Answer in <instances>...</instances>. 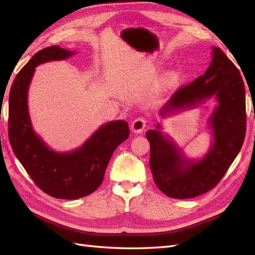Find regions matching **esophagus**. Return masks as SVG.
I'll list each match as a JSON object with an SVG mask.
<instances>
[{
	"mask_svg": "<svg viewBox=\"0 0 255 255\" xmlns=\"http://www.w3.org/2000/svg\"><path fill=\"white\" fill-rule=\"evenodd\" d=\"M145 120L143 118H137L132 122V126H130V129L132 132L135 134H140L143 132V129L145 128Z\"/></svg>",
	"mask_w": 255,
	"mask_h": 255,
	"instance_id": "1",
	"label": "esophagus"
}]
</instances>
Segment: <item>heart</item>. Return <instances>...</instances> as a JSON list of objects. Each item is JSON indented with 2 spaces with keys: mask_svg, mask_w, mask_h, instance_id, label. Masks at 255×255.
Listing matches in <instances>:
<instances>
[{
  "mask_svg": "<svg viewBox=\"0 0 255 255\" xmlns=\"http://www.w3.org/2000/svg\"><path fill=\"white\" fill-rule=\"evenodd\" d=\"M184 79V72L179 68L171 69V70L167 71L163 76H161L157 86L155 87L156 95H164L169 90L176 87Z\"/></svg>",
  "mask_w": 255,
  "mask_h": 255,
  "instance_id": "b5f03b06",
  "label": "heart"
}]
</instances>
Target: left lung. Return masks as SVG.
Listing matches in <instances>:
<instances>
[{
	"label": "left lung",
	"instance_id": "1",
	"mask_svg": "<svg viewBox=\"0 0 255 255\" xmlns=\"http://www.w3.org/2000/svg\"><path fill=\"white\" fill-rule=\"evenodd\" d=\"M214 98L216 104L207 119L211 145L201 157L190 158L159 123L149 129L150 167L161 192L174 199H189L215 187L242 149L246 135V91L243 78L225 53L212 48V61L203 75L177 90L161 107L167 118L195 109Z\"/></svg>",
	"mask_w": 255,
	"mask_h": 255
}]
</instances>
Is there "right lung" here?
I'll list each match as a JSON object with an SVG mask.
<instances>
[{"label":"right lung","instance_id":"1","mask_svg":"<svg viewBox=\"0 0 255 255\" xmlns=\"http://www.w3.org/2000/svg\"><path fill=\"white\" fill-rule=\"evenodd\" d=\"M75 53L58 45L37 52L17 74L9 92L8 136L14 155L42 191L67 200L88 196L101 185L114 151L129 134L127 121H110L79 148L60 152L51 149L35 132L27 105L35 68L70 58Z\"/></svg>","mask_w":255,"mask_h":255}]
</instances>
